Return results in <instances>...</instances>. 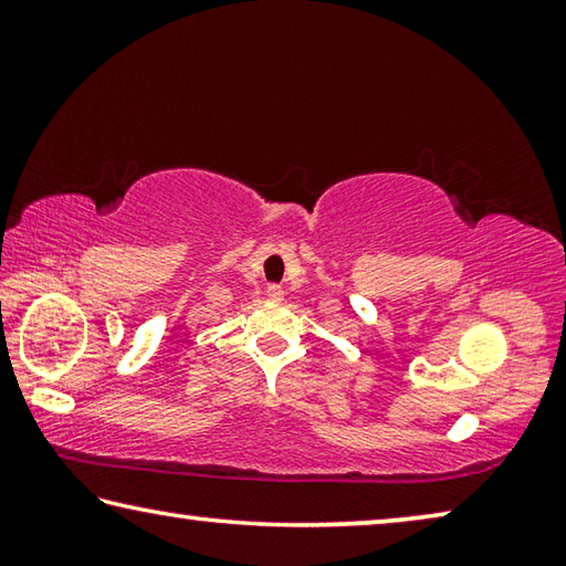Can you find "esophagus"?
<instances>
[{"label": "esophagus", "instance_id": "obj_1", "mask_svg": "<svg viewBox=\"0 0 566 566\" xmlns=\"http://www.w3.org/2000/svg\"><path fill=\"white\" fill-rule=\"evenodd\" d=\"M266 296H270L272 302H282L284 300V290L280 284H270L266 286Z\"/></svg>", "mask_w": 566, "mask_h": 566}]
</instances>
